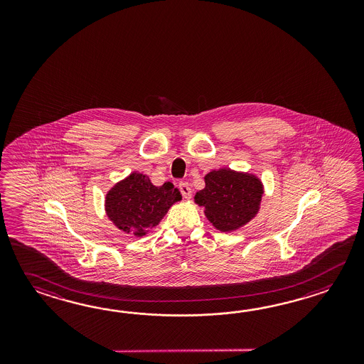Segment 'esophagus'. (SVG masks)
Listing matches in <instances>:
<instances>
[{"label": "esophagus", "mask_w": 364, "mask_h": 364, "mask_svg": "<svg viewBox=\"0 0 364 364\" xmlns=\"http://www.w3.org/2000/svg\"><path fill=\"white\" fill-rule=\"evenodd\" d=\"M179 190H181V193L183 195L185 199H191V188L186 182H181L179 183Z\"/></svg>", "instance_id": "obj_1"}]
</instances>
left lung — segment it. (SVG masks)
Wrapping results in <instances>:
<instances>
[{"label": "left lung", "mask_w": 364, "mask_h": 364, "mask_svg": "<svg viewBox=\"0 0 364 364\" xmlns=\"http://www.w3.org/2000/svg\"><path fill=\"white\" fill-rule=\"evenodd\" d=\"M204 182L193 199L217 230L234 232L257 215L264 186L255 174L223 168L209 171Z\"/></svg>", "instance_id": "8db88e82"}]
</instances>
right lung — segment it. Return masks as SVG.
I'll list each match as a JSON object with an SVG mask.
<instances>
[{
	"label": "right lung",
	"instance_id": "add662e5",
	"mask_svg": "<svg viewBox=\"0 0 364 364\" xmlns=\"http://www.w3.org/2000/svg\"><path fill=\"white\" fill-rule=\"evenodd\" d=\"M179 200L182 195L171 182L152 185L148 176L134 171L107 193L105 212L119 230L143 237L160 224L171 205Z\"/></svg>",
	"mask_w": 364,
	"mask_h": 364
}]
</instances>
